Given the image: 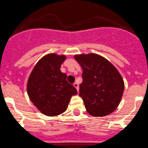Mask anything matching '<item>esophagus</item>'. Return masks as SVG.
<instances>
[{
  "label": "esophagus",
  "mask_w": 148,
  "mask_h": 148,
  "mask_svg": "<svg viewBox=\"0 0 148 148\" xmlns=\"http://www.w3.org/2000/svg\"><path fill=\"white\" fill-rule=\"evenodd\" d=\"M73 86H74V87L76 88L77 91H78V90H79V86H78V84H77V83H74V84H73Z\"/></svg>",
  "instance_id": "1"
}]
</instances>
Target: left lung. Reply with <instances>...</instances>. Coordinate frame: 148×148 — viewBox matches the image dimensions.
Returning a JSON list of instances; mask_svg holds the SVG:
<instances>
[{
  "label": "left lung",
  "instance_id": "1",
  "mask_svg": "<svg viewBox=\"0 0 148 148\" xmlns=\"http://www.w3.org/2000/svg\"><path fill=\"white\" fill-rule=\"evenodd\" d=\"M83 70L79 95L86 110L92 116L103 117L119 107L124 90V81L116 67L99 54H75Z\"/></svg>",
  "mask_w": 148,
  "mask_h": 148
}]
</instances>
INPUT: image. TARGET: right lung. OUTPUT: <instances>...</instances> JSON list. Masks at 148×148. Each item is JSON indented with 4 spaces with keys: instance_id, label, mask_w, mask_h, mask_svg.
I'll return each mask as SVG.
<instances>
[{
    "instance_id": "right-lung-1",
    "label": "right lung",
    "mask_w": 148,
    "mask_h": 148,
    "mask_svg": "<svg viewBox=\"0 0 148 148\" xmlns=\"http://www.w3.org/2000/svg\"><path fill=\"white\" fill-rule=\"evenodd\" d=\"M64 54L51 53L43 56L35 65L27 80L28 97L39 111L46 116H56L67 109L70 98L77 90L67 81L60 70Z\"/></svg>"
}]
</instances>
